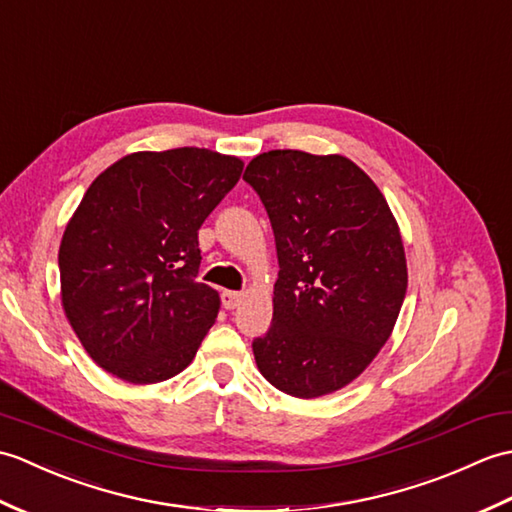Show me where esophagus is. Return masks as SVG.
I'll return each mask as SVG.
<instances>
[{
	"mask_svg": "<svg viewBox=\"0 0 512 512\" xmlns=\"http://www.w3.org/2000/svg\"><path fill=\"white\" fill-rule=\"evenodd\" d=\"M241 300H243V293H238V291H223L221 293V302L227 311L236 309V306L241 304Z\"/></svg>",
	"mask_w": 512,
	"mask_h": 512,
	"instance_id": "1",
	"label": "esophagus"
}]
</instances>
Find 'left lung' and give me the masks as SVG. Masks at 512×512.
Wrapping results in <instances>:
<instances>
[{"instance_id":"1","label":"left lung","mask_w":512,"mask_h":512,"mask_svg":"<svg viewBox=\"0 0 512 512\" xmlns=\"http://www.w3.org/2000/svg\"><path fill=\"white\" fill-rule=\"evenodd\" d=\"M243 179L276 238L274 320L252 342L280 392L315 399L344 388L388 342L407 291L399 225L363 170L342 155L269 151Z\"/></svg>"}]
</instances>
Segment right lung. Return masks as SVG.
Masks as SVG:
<instances>
[{
    "instance_id": "1",
    "label": "right lung",
    "mask_w": 512,
    "mask_h": 512,
    "mask_svg": "<svg viewBox=\"0 0 512 512\" xmlns=\"http://www.w3.org/2000/svg\"><path fill=\"white\" fill-rule=\"evenodd\" d=\"M241 173L238 157L184 146L122 157L87 188L59 249L61 300L102 370L157 383L197 355L219 313L195 280L199 227Z\"/></svg>"
}]
</instances>
